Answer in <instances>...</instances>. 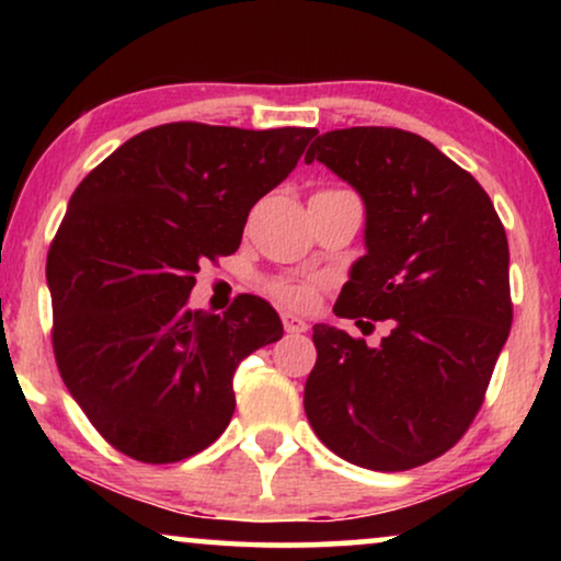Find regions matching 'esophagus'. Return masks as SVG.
Listing matches in <instances>:
<instances>
[{
  "label": "esophagus",
  "mask_w": 561,
  "mask_h": 561,
  "mask_svg": "<svg viewBox=\"0 0 561 561\" xmlns=\"http://www.w3.org/2000/svg\"><path fill=\"white\" fill-rule=\"evenodd\" d=\"M283 327H286L288 334H304L309 332V321H304L301 317H296V313H283Z\"/></svg>",
  "instance_id": "34e87169"
}]
</instances>
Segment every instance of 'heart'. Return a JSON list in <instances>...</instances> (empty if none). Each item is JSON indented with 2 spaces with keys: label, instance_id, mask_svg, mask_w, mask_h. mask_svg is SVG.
<instances>
[{
  "label": "heart",
  "instance_id": "obj_1",
  "mask_svg": "<svg viewBox=\"0 0 561 561\" xmlns=\"http://www.w3.org/2000/svg\"><path fill=\"white\" fill-rule=\"evenodd\" d=\"M267 290L283 306H290V309H306L317 298V283L309 278H275L267 283Z\"/></svg>",
  "mask_w": 561,
  "mask_h": 561
}]
</instances>
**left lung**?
<instances>
[{"mask_svg": "<svg viewBox=\"0 0 561 561\" xmlns=\"http://www.w3.org/2000/svg\"><path fill=\"white\" fill-rule=\"evenodd\" d=\"M324 163L365 204V255L334 313L359 329L388 321L378 347L317 324L304 409L321 442L378 472L426 465L455 447L485 398L508 340V240L470 173L424 137L393 127L319 135Z\"/></svg>", "mask_w": 561, "mask_h": 561, "instance_id": "left-lung-1", "label": "left lung"}]
</instances>
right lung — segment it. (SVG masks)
<instances>
[{
    "label": "right lung",
    "instance_id": "obj_1",
    "mask_svg": "<svg viewBox=\"0 0 561 561\" xmlns=\"http://www.w3.org/2000/svg\"><path fill=\"white\" fill-rule=\"evenodd\" d=\"M317 129L173 122L135 135L73 191L48 252L53 350L68 393L122 455L179 462L234 413V370L283 336L265 298L191 311L202 260L232 255L248 214Z\"/></svg>",
    "mask_w": 561,
    "mask_h": 561
}]
</instances>
